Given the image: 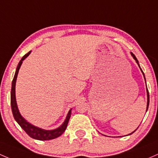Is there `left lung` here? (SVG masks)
I'll list each match as a JSON object with an SVG mask.
<instances>
[{"label":"left lung","instance_id":"1","mask_svg":"<svg viewBox=\"0 0 158 158\" xmlns=\"http://www.w3.org/2000/svg\"><path fill=\"white\" fill-rule=\"evenodd\" d=\"M131 56L133 57V58H134V59L135 60V61H136V62H137V64H138V65H139V68H140V65H139V61H138V59H137V58H136L135 55L134 54H133L132 52H131ZM140 69H141V72H142L143 75H144V72H143V71H142V70H141V68H140ZM144 80H145V77H144ZM147 97H148V102H147V110H146V112H147L148 109V106H149V93H148V88H147ZM134 131H133V132H134ZM133 132L130 133L129 135H131V134H132Z\"/></svg>","mask_w":158,"mask_h":158}]
</instances>
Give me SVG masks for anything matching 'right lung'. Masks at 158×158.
Listing matches in <instances>:
<instances>
[{
  "mask_svg": "<svg viewBox=\"0 0 158 158\" xmlns=\"http://www.w3.org/2000/svg\"><path fill=\"white\" fill-rule=\"evenodd\" d=\"M31 51L27 53L19 61L18 65H17V70H16L15 75H14V79L12 81V87H11V93H10V104H11V109H12V113L14 115V119L17 121V123L20 126V127L27 132V134L31 138L36 140H40V141H46V140H51L56 139V138L59 137L61 134H63L64 131H65L66 128H67L68 121L70 119L71 114V110H69L68 112L67 117H66L65 120L63 123V124L58 128H55L53 130H45L43 128H40L36 127V126H33V125L30 124V123L27 121L22 115L19 113L18 107H17V100H16V95H15V86H16V81H17V74H18L19 68H20L21 64H22L23 61L25 58H27L30 54Z\"/></svg>",
  "mask_w": 158,
  "mask_h": 158,
  "instance_id": "obj_1",
  "label": "right lung"
}]
</instances>
